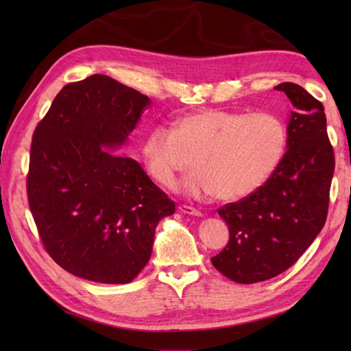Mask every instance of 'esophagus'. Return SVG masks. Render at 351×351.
I'll use <instances>...</instances> for the list:
<instances>
[{"mask_svg": "<svg viewBox=\"0 0 351 351\" xmlns=\"http://www.w3.org/2000/svg\"><path fill=\"white\" fill-rule=\"evenodd\" d=\"M178 210H180V211L184 213V214L196 215V217H200V215H202V213H200L199 210H196V208L190 206V205H180V206H178Z\"/></svg>", "mask_w": 351, "mask_h": 351, "instance_id": "34e87169", "label": "esophagus"}]
</instances>
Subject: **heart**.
Instances as JSON below:
<instances>
[{"mask_svg": "<svg viewBox=\"0 0 351 351\" xmlns=\"http://www.w3.org/2000/svg\"><path fill=\"white\" fill-rule=\"evenodd\" d=\"M288 146L287 125L270 113L204 110L175 121L173 131L155 126L141 145L147 173L173 187L190 166L182 189L191 196L238 200L270 180Z\"/></svg>", "mask_w": 351, "mask_h": 351, "instance_id": "1", "label": "heart"}]
</instances>
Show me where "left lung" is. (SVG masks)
<instances>
[{"mask_svg": "<svg viewBox=\"0 0 351 351\" xmlns=\"http://www.w3.org/2000/svg\"><path fill=\"white\" fill-rule=\"evenodd\" d=\"M291 101L288 151L263 187L219 210L229 241L213 265L237 283H256L297 263L329 211L335 154L323 104L294 83L274 87Z\"/></svg>", "mask_w": 351, "mask_h": 351, "instance_id": "1", "label": "left lung"}]
</instances>
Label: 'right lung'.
<instances>
[{"label":"right lung","instance_id":"obj_1","mask_svg":"<svg viewBox=\"0 0 351 351\" xmlns=\"http://www.w3.org/2000/svg\"><path fill=\"white\" fill-rule=\"evenodd\" d=\"M149 98L107 75L66 84L37 123L27 196L43 247L73 276L130 283L175 202L122 146Z\"/></svg>","mask_w":351,"mask_h":351}]
</instances>
